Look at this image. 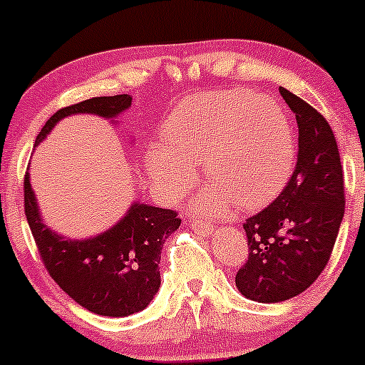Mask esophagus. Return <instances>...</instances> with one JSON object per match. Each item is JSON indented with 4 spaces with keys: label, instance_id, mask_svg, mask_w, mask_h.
Returning a JSON list of instances; mask_svg holds the SVG:
<instances>
[{
    "label": "esophagus",
    "instance_id": "esophagus-1",
    "mask_svg": "<svg viewBox=\"0 0 365 365\" xmlns=\"http://www.w3.org/2000/svg\"><path fill=\"white\" fill-rule=\"evenodd\" d=\"M189 226L192 227V231H196L197 235H210V233H213V226L210 222H206V220L192 219L189 222Z\"/></svg>",
    "mask_w": 365,
    "mask_h": 365
}]
</instances>
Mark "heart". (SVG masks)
I'll list each match as a JSON object with an SVG mask.
<instances>
[{"instance_id":"heart-1","label":"heart","mask_w":365,"mask_h":365,"mask_svg":"<svg viewBox=\"0 0 365 365\" xmlns=\"http://www.w3.org/2000/svg\"><path fill=\"white\" fill-rule=\"evenodd\" d=\"M160 146L146 152V169L165 197H178L192 183L190 168L212 187L197 203L224 212L267 205L284 185L293 162V130L277 101L251 90L192 95L164 120Z\"/></svg>"}]
</instances>
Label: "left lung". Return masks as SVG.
Listing matches in <instances>:
<instances>
[{
  "label": "left lung",
  "mask_w": 365,
  "mask_h": 365,
  "mask_svg": "<svg viewBox=\"0 0 365 365\" xmlns=\"http://www.w3.org/2000/svg\"><path fill=\"white\" fill-rule=\"evenodd\" d=\"M298 125L297 168L288 185L244 224L249 257L238 292L261 304L300 295L325 270L344 217V182L336 138L312 106L279 88Z\"/></svg>",
  "instance_id": "1"
}]
</instances>
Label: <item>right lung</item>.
<instances>
[{
  "mask_svg": "<svg viewBox=\"0 0 365 365\" xmlns=\"http://www.w3.org/2000/svg\"><path fill=\"white\" fill-rule=\"evenodd\" d=\"M130 104V95H114L60 109L43 125L35 146L61 118L86 113L113 120ZM24 213L40 259L54 282L84 309L111 318H123L148 307L160 288L162 245L182 222L175 210L135 201L104 233L84 240L65 238L43 224L29 173L24 175Z\"/></svg>",
  "mask_w": 365,
  "mask_h": 365,
  "instance_id": "add662e5",
  "label": "right lung"
}]
</instances>
